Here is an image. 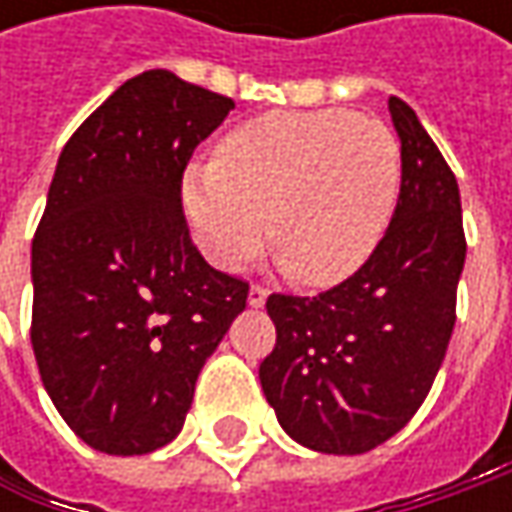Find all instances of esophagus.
Returning a JSON list of instances; mask_svg holds the SVG:
<instances>
[{
  "instance_id": "34e87169",
  "label": "esophagus",
  "mask_w": 512,
  "mask_h": 512,
  "mask_svg": "<svg viewBox=\"0 0 512 512\" xmlns=\"http://www.w3.org/2000/svg\"><path fill=\"white\" fill-rule=\"evenodd\" d=\"M267 299V287L265 285H253L250 293H247V305L250 307H262Z\"/></svg>"
}]
</instances>
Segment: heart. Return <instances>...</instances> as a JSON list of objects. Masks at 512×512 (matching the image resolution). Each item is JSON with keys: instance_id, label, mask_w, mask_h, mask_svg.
<instances>
[{"instance_id": "obj_1", "label": "heart", "mask_w": 512, "mask_h": 512, "mask_svg": "<svg viewBox=\"0 0 512 512\" xmlns=\"http://www.w3.org/2000/svg\"><path fill=\"white\" fill-rule=\"evenodd\" d=\"M402 190L393 128L353 110H276L233 128L216 162L185 173L182 199L213 265H247L267 233L305 285L353 276L382 242Z\"/></svg>"}]
</instances>
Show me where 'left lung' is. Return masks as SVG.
I'll list each match as a JSON object with an SVG mask.
<instances>
[{"label":"left lung","mask_w":512,"mask_h":512,"mask_svg":"<svg viewBox=\"0 0 512 512\" xmlns=\"http://www.w3.org/2000/svg\"><path fill=\"white\" fill-rule=\"evenodd\" d=\"M387 108L402 139V190L382 242L330 290L267 296V402L296 442L336 456L379 447L422 407L453 336L467 253L442 150L407 102L390 96Z\"/></svg>","instance_id":"8db88e82"}]
</instances>
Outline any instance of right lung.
<instances>
[{"instance_id": "right-lung-1", "label": "right lung", "mask_w": 512, "mask_h": 512, "mask_svg": "<svg viewBox=\"0 0 512 512\" xmlns=\"http://www.w3.org/2000/svg\"><path fill=\"white\" fill-rule=\"evenodd\" d=\"M233 99L145 70L62 148L33 236L30 342L50 402L110 456L165 447L199 370L245 310V279L190 239L182 176Z\"/></svg>"}]
</instances>
